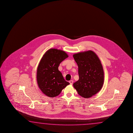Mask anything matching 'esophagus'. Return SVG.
<instances>
[{
  "instance_id": "obj_1",
  "label": "esophagus",
  "mask_w": 133,
  "mask_h": 133,
  "mask_svg": "<svg viewBox=\"0 0 133 133\" xmlns=\"http://www.w3.org/2000/svg\"><path fill=\"white\" fill-rule=\"evenodd\" d=\"M69 82L70 83L71 85H72V84H73V81H72V80H71V81H69Z\"/></svg>"
}]
</instances>
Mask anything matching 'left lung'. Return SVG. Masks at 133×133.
Wrapping results in <instances>:
<instances>
[{
  "mask_svg": "<svg viewBox=\"0 0 133 133\" xmlns=\"http://www.w3.org/2000/svg\"><path fill=\"white\" fill-rule=\"evenodd\" d=\"M78 66L79 79L73 84L81 97L89 98L99 92L103 85L104 72L99 58L92 50L73 54Z\"/></svg>",
  "mask_w": 133,
  "mask_h": 133,
  "instance_id": "1",
  "label": "left lung"
}]
</instances>
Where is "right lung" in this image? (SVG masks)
<instances>
[{"mask_svg": "<svg viewBox=\"0 0 133 133\" xmlns=\"http://www.w3.org/2000/svg\"><path fill=\"white\" fill-rule=\"evenodd\" d=\"M68 57L64 51L51 48L44 54L38 64L36 75L37 83L41 92L48 97H56L70 84L58 69L59 64Z\"/></svg>", "mask_w": 133, "mask_h": 133, "instance_id": "obj_1", "label": "right lung"}]
</instances>
